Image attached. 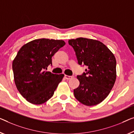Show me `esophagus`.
Here are the masks:
<instances>
[{
    "label": "esophagus",
    "instance_id": "obj_1",
    "mask_svg": "<svg viewBox=\"0 0 134 134\" xmlns=\"http://www.w3.org/2000/svg\"><path fill=\"white\" fill-rule=\"evenodd\" d=\"M73 76H68V75H65V78L69 80V79H72L73 78Z\"/></svg>",
    "mask_w": 134,
    "mask_h": 134
}]
</instances>
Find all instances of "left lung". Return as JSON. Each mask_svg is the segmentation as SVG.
I'll list each match as a JSON object with an SVG mask.
<instances>
[{
	"label": "left lung",
	"instance_id": "1",
	"mask_svg": "<svg viewBox=\"0 0 134 134\" xmlns=\"http://www.w3.org/2000/svg\"><path fill=\"white\" fill-rule=\"evenodd\" d=\"M79 64L88 67L86 73L77 76L79 87L75 98L87 106L101 103L111 91L116 79V59L104 44L96 40L80 37L69 40Z\"/></svg>",
	"mask_w": 134,
	"mask_h": 134
}]
</instances>
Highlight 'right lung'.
Masks as SVG:
<instances>
[{"instance_id":"1","label":"right lung","mask_w":134,"mask_h":134,"mask_svg":"<svg viewBox=\"0 0 134 134\" xmlns=\"http://www.w3.org/2000/svg\"><path fill=\"white\" fill-rule=\"evenodd\" d=\"M65 44L63 40L41 38L24 44L13 62L16 87L29 102L45 103L53 96L64 75L52 73L45 70L52 65V57Z\"/></svg>"}]
</instances>
